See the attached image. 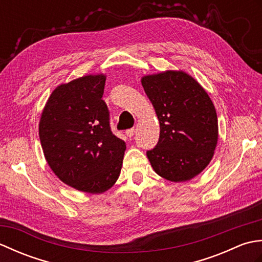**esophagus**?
<instances>
[{
	"instance_id": "obj_1",
	"label": "esophagus",
	"mask_w": 262,
	"mask_h": 262,
	"mask_svg": "<svg viewBox=\"0 0 262 262\" xmlns=\"http://www.w3.org/2000/svg\"><path fill=\"white\" fill-rule=\"evenodd\" d=\"M126 134L128 137H133L135 134V128H130V129H127L126 130Z\"/></svg>"
}]
</instances>
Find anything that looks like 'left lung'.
<instances>
[{
	"label": "left lung",
	"mask_w": 262,
	"mask_h": 262,
	"mask_svg": "<svg viewBox=\"0 0 262 262\" xmlns=\"http://www.w3.org/2000/svg\"><path fill=\"white\" fill-rule=\"evenodd\" d=\"M141 82L160 122L159 142L146 153L149 163L169 181L192 179L209 164L219 141L213 101L181 70L144 75Z\"/></svg>",
	"instance_id": "1"
}]
</instances>
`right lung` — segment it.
<instances>
[{"instance_id":"add662e5","label":"right lung","mask_w":262,"mask_h":262,"mask_svg":"<svg viewBox=\"0 0 262 262\" xmlns=\"http://www.w3.org/2000/svg\"><path fill=\"white\" fill-rule=\"evenodd\" d=\"M104 83L100 73L58 85L39 120L49 168L65 185L88 193H102L115 185L126 149L110 129Z\"/></svg>"}]
</instances>
